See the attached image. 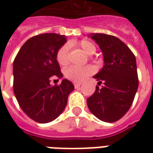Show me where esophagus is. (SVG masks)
Segmentation results:
<instances>
[{
	"instance_id": "34e87169",
	"label": "esophagus",
	"mask_w": 153,
	"mask_h": 153,
	"mask_svg": "<svg viewBox=\"0 0 153 153\" xmlns=\"http://www.w3.org/2000/svg\"><path fill=\"white\" fill-rule=\"evenodd\" d=\"M81 84H82V83H74V88H79V87L81 86Z\"/></svg>"
}]
</instances>
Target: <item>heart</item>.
<instances>
[{
    "label": "heart",
    "instance_id": "b5f03b06",
    "mask_svg": "<svg viewBox=\"0 0 153 153\" xmlns=\"http://www.w3.org/2000/svg\"><path fill=\"white\" fill-rule=\"evenodd\" d=\"M88 55H93L96 52V46L93 42L88 40H82L76 44ZM56 60L60 65H65L69 61V46L63 45L57 51ZM93 72V67H75L70 66L65 70V76L67 79L72 80L74 82H81L85 79L87 77Z\"/></svg>",
    "mask_w": 153,
    "mask_h": 153
}]
</instances>
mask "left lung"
Here are the masks:
<instances>
[{
	"instance_id": "left-lung-1",
	"label": "left lung",
	"mask_w": 153,
	"mask_h": 153,
	"mask_svg": "<svg viewBox=\"0 0 153 153\" xmlns=\"http://www.w3.org/2000/svg\"><path fill=\"white\" fill-rule=\"evenodd\" d=\"M104 57V66L94 78L96 87L87 105L93 115L108 123L117 121L128 111L138 87L136 59L131 50L118 38L104 33H92Z\"/></svg>"
}]
</instances>
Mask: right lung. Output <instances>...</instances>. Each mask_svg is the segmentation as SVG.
I'll list each match as a JSON object with an SVG mask.
<instances>
[{"label": "right lung", "instance_id": "1", "mask_svg": "<svg viewBox=\"0 0 153 153\" xmlns=\"http://www.w3.org/2000/svg\"><path fill=\"white\" fill-rule=\"evenodd\" d=\"M66 39L65 36L56 33L34 36L22 46L14 60L15 96L23 111L38 123L56 119L74 89L73 83L66 79L60 85L50 83L51 77H63L56 56Z\"/></svg>", "mask_w": 153, "mask_h": 153}]
</instances>
